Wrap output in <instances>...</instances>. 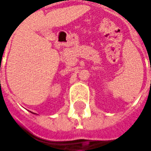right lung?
I'll use <instances>...</instances> for the list:
<instances>
[{
    "instance_id": "1",
    "label": "right lung",
    "mask_w": 151,
    "mask_h": 151,
    "mask_svg": "<svg viewBox=\"0 0 151 151\" xmlns=\"http://www.w3.org/2000/svg\"><path fill=\"white\" fill-rule=\"evenodd\" d=\"M34 114H36V113H34Z\"/></svg>"
}]
</instances>
